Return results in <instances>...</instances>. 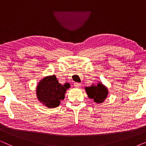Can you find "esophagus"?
Wrapping results in <instances>:
<instances>
[{
  "mask_svg": "<svg viewBox=\"0 0 146 146\" xmlns=\"http://www.w3.org/2000/svg\"><path fill=\"white\" fill-rule=\"evenodd\" d=\"M74 86L76 88H79L81 86V84L80 83H78V82H75L74 84Z\"/></svg>",
  "mask_w": 146,
  "mask_h": 146,
  "instance_id": "esophagus-1",
  "label": "esophagus"
}]
</instances>
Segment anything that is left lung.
Returning a JSON list of instances; mask_svg holds the SVG:
<instances>
[{"instance_id": "1", "label": "left lung", "mask_w": 146, "mask_h": 146, "mask_svg": "<svg viewBox=\"0 0 146 146\" xmlns=\"http://www.w3.org/2000/svg\"><path fill=\"white\" fill-rule=\"evenodd\" d=\"M86 90L88 97L96 103H102L108 94L106 88L100 83L98 84L97 86L92 85L90 87H86Z\"/></svg>"}]
</instances>
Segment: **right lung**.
Segmentation results:
<instances>
[{
    "label": "right lung",
    "mask_w": 146,
    "mask_h": 146,
    "mask_svg": "<svg viewBox=\"0 0 146 146\" xmlns=\"http://www.w3.org/2000/svg\"><path fill=\"white\" fill-rule=\"evenodd\" d=\"M69 88V84L61 85L58 83L56 76L46 77L38 85L37 98L48 108H56L59 106L61 100L64 98L66 91Z\"/></svg>",
    "instance_id": "1"
}]
</instances>
